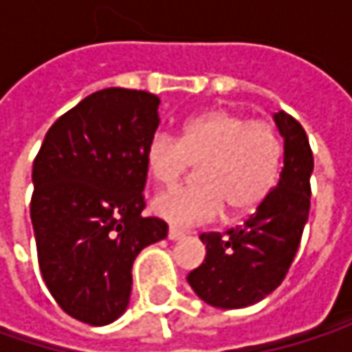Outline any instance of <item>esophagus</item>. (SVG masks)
Returning <instances> with one entry per match:
<instances>
[{
  "mask_svg": "<svg viewBox=\"0 0 352 352\" xmlns=\"http://www.w3.org/2000/svg\"><path fill=\"white\" fill-rule=\"evenodd\" d=\"M167 236H169V241H181V239L185 236V232H183V230H179V228H173V226H171Z\"/></svg>",
  "mask_w": 352,
  "mask_h": 352,
  "instance_id": "esophagus-1",
  "label": "esophagus"
}]
</instances>
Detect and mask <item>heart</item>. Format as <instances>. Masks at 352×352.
I'll list each match as a JSON object with an SVG mask.
<instances>
[{"label": "heart", "mask_w": 352, "mask_h": 352, "mask_svg": "<svg viewBox=\"0 0 352 352\" xmlns=\"http://www.w3.org/2000/svg\"><path fill=\"white\" fill-rule=\"evenodd\" d=\"M197 165L195 185L159 193L151 210L175 226L210 222L224 206L232 216L256 210L277 185L281 142L265 122L230 109H210L183 124L181 138L157 134L146 146V171L171 187Z\"/></svg>", "instance_id": "obj_1"}]
</instances>
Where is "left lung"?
<instances>
[{
	"instance_id": "8db88e82",
	"label": "left lung",
	"mask_w": 352,
	"mask_h": 352,
	"mask_svg": "<svg viewBox=\"0 0 352 352\" xmlns=\"http://www.w3.org/2000/svg\"><path fill=\"white\" fill-rule=\"evenodd\" d=\"M283 138V169L269 197L243 226L201 234L204 263L187 275L199 300L220 310H239L275 292L298 252L310 214L314 157L302 124L285 111L273 113Z\"/></svg>"
}]
</instances>
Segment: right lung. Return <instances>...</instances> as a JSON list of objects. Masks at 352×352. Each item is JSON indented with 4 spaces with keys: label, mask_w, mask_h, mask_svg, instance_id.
<instances>
[{
    "label": "right lung",
    "mask_w": 352,
    "mask_h": 352,
    "mask_svg": "<svg viewBox=\"0 0 352 352\" xmlns=\"http://www.w3.org/2000/svg\"><path fill=\"white\" fill-rule=\"evenodd\" d=\"M159 104L136 89L96 91L50 126L34 159L30 218L42 279L69 316L91 326L126 312L134 258L167 239L163 220L142 216Z\"/></svg>",
    "instance_id": "right-lung-1"
}]
</instances>
